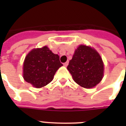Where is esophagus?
Wrapping results in <instances>:
<instances>
[{
	"instance_id": "34e87169",
	"label": "esophagus",
	"mask_w": 126,
	"mask_h": 126,
	"mask_svg": "<svg viewBox=\"0 0 126 126\" xmlns=\"http://www.w3.org/2000/svg\"><path fill=\"white\" fill-rule=\"evenodd\" d=\"M68 65H69V61H67V62H65V63H63V65H64L65 67H67Z\"/></svg>"
}]
</instances>
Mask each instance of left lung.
Instances as JSON below:
<instances>
[{"label":"left lung","instance_id":"8db88e82","mask_svg":"<svg viewBox=\"0 0 126 126\" xmlns=\"http://www.w3.org/2000/svg\"><path fill=\"white\" fill-rule=\"evenodd\" d=\"M68 71L75 82L85 88H92L101 81L104 66L99 54L89 46L80 45L69 61Z\"/></svg>","mask_w":126,"mask_h":126}]
</instances>
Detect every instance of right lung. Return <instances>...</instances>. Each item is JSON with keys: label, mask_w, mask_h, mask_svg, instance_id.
Returning a JSON list of instances; mask_svg holds the SVG:
<instances>
[{"label": "right lung", "mask_w": 126, "mask_h": 126, "mask_svg": "<svg viewBox=\"0 0 126 126\" xmlns=\"http://www.w3.org/2000/svg\"><path fill=\"white\" fill-rule=\"evenodd\" d=\"M62 65L59 55L54 54L47 46L34 49L25 59L23 78L35 88H42L53 80Z\"/></svg>", "instance_id": "1"}]
</instances>
